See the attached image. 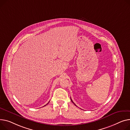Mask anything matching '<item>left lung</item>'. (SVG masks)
I'll return each mask as SVG.
<instances>
[{
    "label": "left lung",
    "instance_id": "1",
    "mask_svg": "<svg viewBox=\"0 0 130 130\" xmlns=\"http://www.w3.org/2000/svg\"><path fill=\"white\" fill-rule=\"evenodd\" d=\"M71 101H72V102H73V103H74V105H75V106H76V107H77V106H76V105H75V103H74V102H73V100H72V99H71Z\"/></svg>",
    "mask_w": 130,
    "mask_h": 130
}]
</instances>
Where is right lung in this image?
Listing matches in <instances>:
<instances>
[{
	"instance_id": "right-lung-1",
	"label": "right lung",
	"mask_w": 130,
	"mask_h": 130,
	"mask_svg": "<svg viewBox=\"0 0 130 130\" xmlns=\"http://www.w3.org/2000/svg\"><path fill=\"white\" fill-rule=\"evenodd\" d=\"M49 102H50V101H49ZM49 102H48V103H49ZM47 104H48V103H47V104H46V105H47ZM46 105H45V106H43V107H44V106H46Z\"/></svg>"
}]
</instances>
